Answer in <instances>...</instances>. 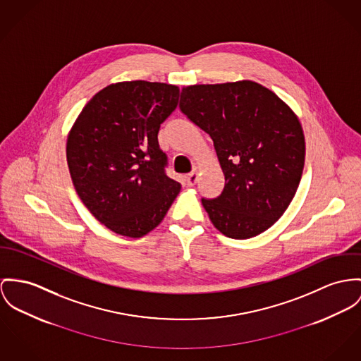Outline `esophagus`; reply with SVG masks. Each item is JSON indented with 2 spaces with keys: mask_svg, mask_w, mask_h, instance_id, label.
<instances>
[{
  "mask_svg": "<svg viewBox=\"0 0 361 361\" xmlns=\"http://www.w3.org/2000/svg\"><path fill=\"white\" fill-rule=\"evenodd\" d=\"M185 181H187V184L190 185V187H192L196 184V181H197V171H196V169H195L192 173H190L187 177H185Z\"/></svg>",
  "mask_w": 361,
  "mask_h": 361,
  "instance_id": "esophagus-1",
  "label": "esophagus"
}]
</instances>
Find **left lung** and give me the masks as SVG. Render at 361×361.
<instances>
[{"label":"left lung","mask_w":361,"mask_h":361,"mask_svg":"<svg viewBox=\"0 0 361 361\" xmlns=\"http://www.w3.org/2000/svg\"><path fill=\"white\" fill-rule=\"evenodd\" d=\"M180 110L213 140L225 187L202 199L213 225L232 239H249L283 216L298 190L305 137L293 110L252 81L192 85Z\"/></svg>","instance_id":"8db88e82"}]
</instances>
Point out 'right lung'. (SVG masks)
<instances>
[{"instance_id":"1","label":"right lung","mask_w":361,"mask_h":361,"mask_svg":"<svg viewBox=\"0 0 361 361\" xmlns=\"http://www.w3.org/2000/svg\"><path fill=\"white\" fill-rule=\"evenodd\" d=\"M178 96L176 85L112 83L89 100L68 133L75 191L94 219L118 235H147L181 190L167 177L166 154L158 142Z\"/></svg>"}]
</instances>
